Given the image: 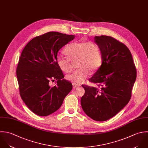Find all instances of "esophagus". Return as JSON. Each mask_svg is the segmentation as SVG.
<instances>
[{"mask_svg":"<svg viewBox=\"0 0 148 148\" xmlns=\"http://www.w3.org/2000/svg\"><path fill=\"white\" fill-rule=\"evenodd\" d=\"M73 88H74V89L78 88L79 87V86H78V85H75V84H73Z\"/></svg>","mask_w":148,"mask_h":148,"instance_id":"34e87169","label":"esophagus"}]
</instances>
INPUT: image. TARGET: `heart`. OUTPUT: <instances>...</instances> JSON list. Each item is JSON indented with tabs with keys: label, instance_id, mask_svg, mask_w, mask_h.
Masks as SVG:
<instances>
[{
	"label": "heart",
	"instance_id": "1",
	"mask_svg": "<svg viewBox=\"0 0 148 148\" xmlns=\"http://www.w3.org/2000/svg\"><path fill=\"white\" fill-rule=\"evenodd\" d=\"M64 53L69 59L63 56H58L57 64L60 69L69 73L71 70L70 60L77 59V67L79 69L66 76L67 80L73 84L82 83L88 77L89 72L93 73L100 66L102 56L99 46L93 41H76L67 45Z\"/></svg>",
	"mask_w": 148,
	"mask_h": 148
}]
</instances>
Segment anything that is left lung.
<instances>
[{"instance_id":"obj_1","label":"left lung","mask_w":148,"mask_h":148,"mask_svg":"<svg viewBox=\"0 0 148 148\" xmlns=\"http://www.w3.org/2000/svg\"><path fill=\"white\" fill-rule=\"evenodd\" d=\"M102 63L89 79L98 88L84 86L81 103L84 112L94 121L103 122L119 112L131 99L137 71L129 48L114 38L95 37Z\"/></svg>"}]
</instances>
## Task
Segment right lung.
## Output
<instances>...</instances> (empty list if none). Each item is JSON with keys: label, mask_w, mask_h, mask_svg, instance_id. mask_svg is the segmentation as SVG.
I'll use <instances>...</instances> for the list:
<instances>
[{"label": "right lung", "mask_w": 148, "mask_h": 148, "mask_svg": "<svg viewBox=\"0 0 148 148\" xmlns=\"http://www.w3.org/2000/svg\"><path fill=\"white\" fill-rule=\"evenodd\" d=\"M75 38L56 32L36 37L23 48L16 68V77L21 97L34 114L45 116L56 111L73 85L63 79L57 64L58 51ZM50 79L57 80L51 87Z\"/></svg>", "instance_id": "right-lung-1"}]
</instances>
